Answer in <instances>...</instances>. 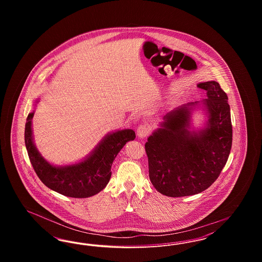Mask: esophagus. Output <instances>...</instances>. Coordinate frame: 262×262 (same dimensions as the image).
<instances>
[{
    "instance_id": "esophagus-1",
    "label": "esophagus",
    "mask_w": 262,
    "mask_h": 262,
    "mask_svg": "<svg viewBox=\"0 0 262 262\" xmlns=\"http://www.w3.org/2000/svg\"><path fill=\"white\" fill-rule=\"evenodd\" d=\"M148 134H149V128H148V126L141 125L137 127V137H139V138H144V137L148 136Z\"/></svg>"
}]
</instances>
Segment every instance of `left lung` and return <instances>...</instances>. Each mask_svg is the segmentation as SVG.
<instances>
[{
    "instance_id": "8db88e82",
    "label": "left lung",
    "mask_w": 262,
    "mask_h": 262,
    "mask_svg": "<svg viewBox=\"0 0 262 262\" xmlns=\"http://www.w3.org/2000/svg\"><path fill=\"white\" fill-rule=\"evenodd\" d=\"M206 99L183 104L163 117L147 138L149 179L164 195L200 193L217 180L232 148L233 129L228 96L217 81L200 82ZM202 110L204 124L194 127L192 113Z\"/></svg>"
}]
</instances>
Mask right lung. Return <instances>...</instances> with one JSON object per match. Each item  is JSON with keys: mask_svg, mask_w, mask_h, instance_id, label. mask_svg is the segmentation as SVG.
Here are the masks:
<instances>
[{"mask_svg": "<svg viewBox=\"0 0 262 262\" xmlns=\"http://www.w3.org/2000/svg\"><path fill=\"white\" fill-rule=\"evenodd\" d=\"M39 99L35 101L34 108ZM35 110L26 119L25 141L29 160L41 182L52 190L75 199L90 198L107 186L111 178L112 164L127 141L136 138L130 128L107 134L83 159L78 162L57 166L48 162L34 143L32 119Z\"/></svg>", "mask_w": 262, "mask_h": 262, "instance_id": "right-lung-1", "label": "right lung"}]
</instances>
